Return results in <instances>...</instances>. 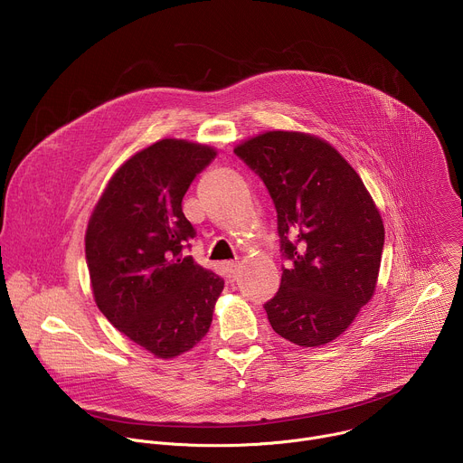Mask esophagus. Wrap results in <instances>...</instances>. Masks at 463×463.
Returning a JSON list of instances; mask_svg holds the SVG:
<instances>
[{
	"instance_id": "esophagus-1",
	"label": "esophagus",
	"mask_w": 463,
	"mask_h": 463,
	"mask_svg": "<svg viewBox=\"0 0 463 463\" xmlns=\"http://www.w3.org/2000/svg\"><path fill=\"white\" fill-rule=\"evenodd\" d=\"M225 269H227V275H229V279L231 280H234L236 279V271H238V263L236 261H225Z\"/></svg>"
}]
</instances>
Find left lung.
Instances as JSON below:
<instances>
[{
	"mask_svg": "<svg viewBox=\"0 0 463 463\" xmlns=\"http://www.w3.org/2000/svg\"><path fill=\"white\" fill-rule=\"evenodd\" d=\"M263 181L277 209L282 282L263 304L293 345L332 343L372 298L384 227L364 183L318 137L268 131L234 148Z\"/></svg>",
	"mask_w": 463,
	"mask_h": 463,
	"instance_id": "left-lung-1",
	"label": "left lung"
}]
</instances>
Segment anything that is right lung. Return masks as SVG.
I'll return each mask as SVG.
<instances>
[{
    "label": "right lung",
    "instance_id": "add662e5",
    "mask_svg": "<svg viewBox=\"0 0 463 463\" xmlns=\"http://www.w3.org/2000/svg\"><path fill=\"white\" fill-rule=\"evenodd\" d=\"M216 157L211 146L163 139L128 159L108 183L86 232L95 302L128 339L168 359L211 327L223 279L195 263V229L181 202Z\"/></svg>",
    "mask_w": 463,
    "mask_h": 463
}]
</instances>
